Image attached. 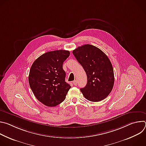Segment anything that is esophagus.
Wrapping results in <instances>:
<instances>
[{
  "mask_svg": "<svg viewBox=\"0 0 146 146\" xmlns=\"http://www.w3.org/2000/svg\"><path fill=\"white\" fill-rule=\"evenodd\" d=\"M73 84H74V86H76L77 85V81L75 80H74V81H73Z\"/></svg>",
  "mask_w": 146,
  "mask_h": 146,
  "instance_id": "esophagus-1",
  "label": "esophagus"
}]
</instances>
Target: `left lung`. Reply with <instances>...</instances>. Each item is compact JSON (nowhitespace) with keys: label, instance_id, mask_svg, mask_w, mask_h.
<instances>
[{"label":"left lung","instance_id":"left-lung-1","mask_svg":"<svg viewBox=\"0 0 146 146\" xmlns=\"http://www.w3.org/2000/svg\"><path fill=\"white\" fill-rule=\"evenodd\" d=\"M73 54L87 76V85L80 89L83 95L91 102L105 99L112 91L114 82L113 66L108 56L90 44L77 47Z\"/></svg>","mask_w":146,"mask_h":146}]
</instances>
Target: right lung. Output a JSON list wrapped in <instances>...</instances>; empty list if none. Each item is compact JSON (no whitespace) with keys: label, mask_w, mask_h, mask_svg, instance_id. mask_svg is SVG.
Returning <instances> with one entry per match:
<instances>
[{"label":"right lung","mask_w":146,"mask_h":146,"mask_svg":"<svg viewBox=\"0 0 146 146\" xmlns=\"http://www.w3.org/2000/svg\"><path fill=\"white\" fill-rule=\"evenodd\" d=\"M70 52L60 50L47 52L33 63L29 74L30 87L37 99L44 105L54 107L63 102L71 86L65 81L62 68Z\"/></svg>","instance_id":"1"}]
</instances>
